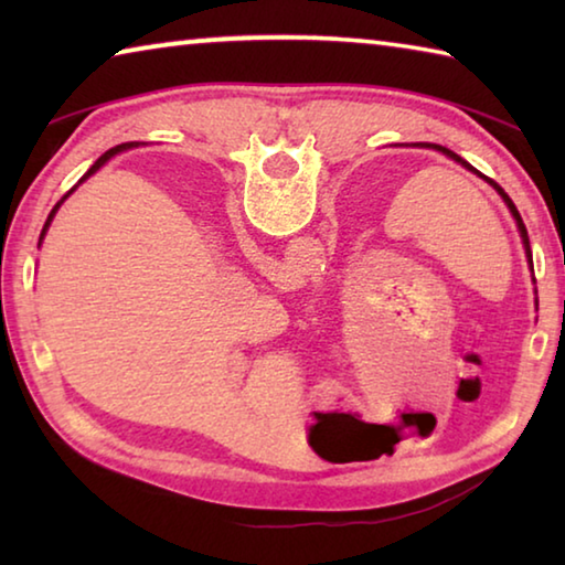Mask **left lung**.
Returning <instances> with one entry per match:
<instances>
[{
  "label": "left lung",
  "instance_id": "1",
  "mask_svg": "<svg viewBox=\"0 0 565 565\" xmlns=\"http://www.w3.org/2000/svg\"><path fill=\"white\" fill-rule=\"evenodd\" d=\"M406 147H418V149H434V151H438V154H444V157H448L451 161H456V164H461L463 169H468L471 171V174H476V177H481L486 184L489 186H493L495 191H499V196L503 199V204L509 206V212H511V216H513V222H515V228H519V234H521V242H523V252H525V262H529V269H531V281L535 284V276H533V254H531V242H529V232H525V224H523V218H521V214H519V209H515V204L511 202V196L505 194V191L495 184V181L491 179V177H486V174H481V171H478L476 167H471L468 164L466 159H461L456 154V151H451V149H446V147H441V145H428V141H416V145H406ZM535 291V289H533ZM535 311H539V291H535Z\"/></svg>",
  "mask_w": 565,
  "mask_h": 565
}]
</instances>
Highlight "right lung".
Segmentation results:
<instances>
[{
  "label": "right lung",
  "instance_id": "obj_1",
  "mask_svg": "<svg viewBox=\"0 0 565 565\" xmlns=\"http://www.w3.org/2000/svg\"><path fill=\"white\" fill-rule=\"evenodd\" d=\"M134 147H139V145H137V141H129V145H119V147H114V149H109V151H107V154H102V157H99L97 161H94V167H92V169L87 171V174H84V177L79 179V184H82V181H84V179H89V177L94 174V171H99V169H102L104 164H107V161H109L111 157H117V154H119V151H127V149H134ZM74 189H76V186H72L70 191H66V194H64V196L60 199V202H56V204H54V209H52V212H50V216H46V222H44V228H42V234H40V246H42V242H44V236H46V232H50V224H52V218L56 216V212H60V206H62V204L66 202V199H70V194H74Z\"/></svg>",
  "mask_w": 565,
  "mask_h": 565
}]
</instances>
